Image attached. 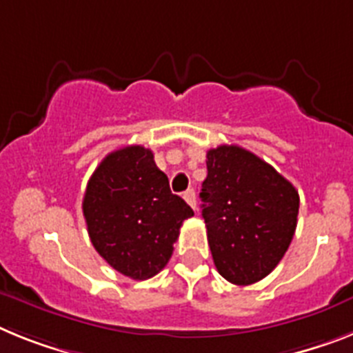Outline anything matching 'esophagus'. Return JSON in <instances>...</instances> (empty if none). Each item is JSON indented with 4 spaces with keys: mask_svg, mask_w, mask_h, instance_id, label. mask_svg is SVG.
I'll return each instance as SVG.
<instances>
[{
    "mask_svg": "<svg viewBox=\"0 0 353 353\" xmlns=\"http://www.w3.org/2000/svg\"><path fill=\"white\" fill-rule=\"evenodd\" d=\"M183 199H185V201L188 202L190 206H192L195 211H197V197H195V190L194 188L186 190L185 194H183Z\"/></svg>",
    "mask_w": 353,
    "mask_h": 353,
    "instance_id": "esophagus-1",
    "label": "esophagus"
}]
</instances>
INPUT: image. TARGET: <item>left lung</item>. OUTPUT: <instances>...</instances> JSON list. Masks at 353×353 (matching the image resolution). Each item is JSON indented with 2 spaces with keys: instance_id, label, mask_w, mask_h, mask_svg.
Wrapping results in <instances>:
<instances>
[{
  "instance_id": "left-lung-1",
  "label": "left lung",
  "mask_w": 353,
  "mask_h": 353,
  "mask_svg": "<svg viewBox=\"0 0 353 353\" xmlns=\"http://www.w3.org/2000/svg\"><path fill=\"white\" fill-rule=\"evenodd\" d=\"M206 158L202 219L214 266L236 286L254 284L279 265L293 240L299 192L243 147L219 145Z\"/></svg>"
}]
</instances>
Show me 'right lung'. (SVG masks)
Segmentation results:
<instances>
[{
	"mask_svg": "<svg viewBox=\"0 0 353 353\" xmlns=\"http://www.w3.org/2000/svg\"><path fill=\"white\" fill-rule=\"evenodd\" d=\"M83 216L94 249L134 281L154 277L172 256L194 210L168 186L152 151L128 145L110 152L88 179Z\"/></svg>",
	"mask_w": 353,
	"mask_h": 353,
	"instance_id": "obj_1",
	"label": "right lung"
}]
</instances>
